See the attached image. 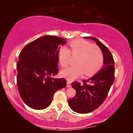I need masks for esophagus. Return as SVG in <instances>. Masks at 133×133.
I'll list each match as a JSON object with an SVG mask.
<instances>
[{
  "label": "esophagus",
  "mask_w": 133,
  "mask_h": 133,
  "mask_svg": "<svg viewBox=\"0 0 133 133\" xmlns=\"http://www.w3.org/2000/svg\"><path fill=\"white\" fill-rule=\"evenodd\" d=\"M71 86V81L68 80V81H67V88H70Z\"/></svg>",
  "instance_id": "esophagus-1"
}]
</instances>
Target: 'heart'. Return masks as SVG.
<instances>
[{"label":"heart","instance_id":"heart-1","mask_svg":"<svg viewBox=\"0 0 133 133\" xmlns=\"http://www.w3.org/2000/svg\"><path fill=\"white\" fill-rule=\"evenodd\" d=\"M71 52L65 46L58 51V59L61 66L66 67L69 63L71 52L77 57L76 65L68 67L61 71V76L68 80H74L83 75L92 76L98 72L103 65L104 56L101 49L89 41L78 39L69 44Z\"/></svg>","mask_w":133,"mask_h":133}]
</instances>
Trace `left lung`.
I'll return each instance as SVG.
<instances>
[{
    "label": "left lung",
    "instance_id": "obj_1",
    "mask_svg": "<svg viewBox=\"0 0 133 133\" xmlns=\"http://www.w3.org/2000/svg\"><path fill=\"white\" fill-rule=\"evenodd\" d=\"M92 39L101 49L104 56L103 68L96 75L83 83L74 82L72 87L76 90L75 97L68 100V104L74 112L86 114L98 108L106 99L109 89L114 81V61L111 52L97 39L84 37Z\"/></svg>",
    "mask_w": 133,
    "mask_h": 133
}]
</instances>
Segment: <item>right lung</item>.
I'll use <instances>...</instances> for the list:
<instances>
[{"instance_id":"right-lung-1","label":"right lung","mask_w":133,"mask_h":133,"mask_svg":"<svg viewBox=\"0 0 133 133\" xmlns=\"http://www.w3.org/2000/svg\"><path fill=\"white\" fill-rule=\"evenodd\" d=\"M66 39L44 36L27 44L17 64V85L21 98L30 108L44 109L51 104L57 90L66 80L53 78L58 73V51Z\"/></svg>"}]
</instances>
